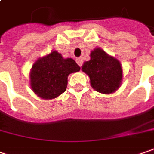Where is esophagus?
<instances>
[{"label": "esophagus", "instance_id": "1", "mask_svg": "<svg viewBox=\"0 0 154 154\" xmlns=\"http://www.w3.org/2000/svg\"><path fill=\"white\" fill-rule=\"evenodd\" d=\"M76 62H77V64L80 66H82V64H83V60H82V58L81 57H79L76 59Z\"/></svg>", "mask_w": 154, "mask_h": 154}]
</instances>
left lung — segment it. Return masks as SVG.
<instances>
[{"mask_svg":"<svg viewBox=\"0 0 154 154\" xmlns=\"http://www.w3.org/2000/svg\"><path fill=\"white\" fill-rule=\"evenodd\" d=\"M81 67L88 75L91 87L100 94H112L121 86L123 69L120 61L100 48L91 51L90 60Z\"/></svg>","mask_w":154,"mask_h":154,"instance_id":"1","label":"left lung"}]
</instances>
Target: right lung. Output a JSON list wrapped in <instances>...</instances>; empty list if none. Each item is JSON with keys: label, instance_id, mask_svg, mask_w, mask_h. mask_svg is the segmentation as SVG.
<instances>
[{"label": "right lung", "instance_id": "right-lung-1", "mask_svg": "<svg viewBox=\"0 0 154 154\" xmlns=\"http://www.w3.org/2000/svg\"><path fill=\"white\" fill-rule=\"evenodd\" d=\"M80 70L72 58L65 59L58 51L53 50L34 63L29 73L30 87L38 97L53 100L66 91L68 75Z\"/></svg>", "mask_w": 154, "mask_h": 154}]
</instances>
